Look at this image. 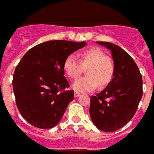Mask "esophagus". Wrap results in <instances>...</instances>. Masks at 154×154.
I'll list each match as a JSON object with an SVG mask.
<instances>
[{
    "label": "esophagus",
    "mask_w": 154,
    "mask_h": 154,
    "mask_svg": "<svg viewBox=\"0 0 154 154\" xmlns=\"http://www.w3.org/2000/svg\"><path fill=\"white\" fill-rule=\"evenodd\" d=\"M79 96H80V93H78V92H75L74 93L75 98H77V97H79Z\"/></svg>",
    "instance_id": "esophagus-1"
}]
</instances>
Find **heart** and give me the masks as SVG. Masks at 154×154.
<instances>
[{
    "label": "heart",
    "mask_w": 154,
    "mask_h": 154,
    "mask_svg": "<svg viewBox=\"0 0 154 154\" xmlns=\"http://www.w3.org/2000/svg\"><path fill=\"white\" fill-rule=\"evenodd\" d=\"M79 61L73 55H69L63 63V69L70 79H76L86 67V77L77 80L72 85L76 92L84 93L94 91L99 85L105 87L110 82L114 73V63L101 49L91 47L78 53Z\"/></svg>",
    "instance_id": "b5f03b06"
}]
</instances>
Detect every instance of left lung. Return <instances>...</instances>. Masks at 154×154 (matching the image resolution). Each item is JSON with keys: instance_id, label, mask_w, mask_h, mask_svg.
Returning <instances> with one entry per match:
<instances>
[{"instance_id": "1", "label": "left lung", "mask_w": 154, "mask_h": 154, "mask_svg": "<svg viewBox=\"0 0 154 154\" xmlns=\"http://www.w3.org/2000/svg\"><path fill=\"white\" fill-rule=\"evenodd\" d=\"M111 51L114 73L104 90L91 96L90 117L103 131H115L128 123L143 96V78L134 59L118 45L96 41Z\"/></svg>"}]
</instances>
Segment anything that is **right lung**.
Here are the masks:
<instances>
[{"label":"right lung","mask_w":154,"mask_h":154,"mask_svg":"<svg viewBox=\"0 0 154 154\" xmlns=\"http://www.w3.org/2000/svg\"><path fill=\"white\" fill-rule=\"evenodd\" d=\"M87 45L86 42L48 41L36 45L23 55L12 81L16 105L23 118L39 128H52L74 99L64 77L67 56Z\"/></svg>","instance_id":"obj_1"}]
</instances>
